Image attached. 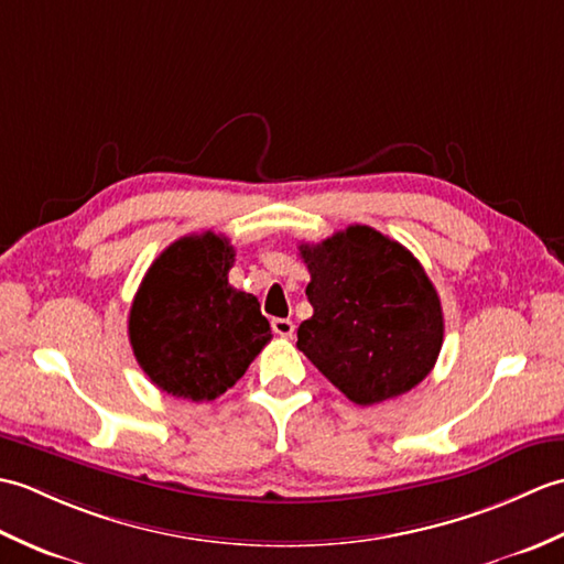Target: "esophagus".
Wrapping results in <instances>:
<instances>
[{
    "instance_id": "34e87169",
    "label": "esophagus",
    "mask_w": 564,
    "mask_h": 564,
    "mask_svg": "<svg viewBox=\"0 0 564 564\" xmlns=\"http://www.w3.org/2000/svg\"><path fill=\"white\" fill-rule=\"evenodd\" d=\"M271 329H273V334H279V337H293V332H295V325L291 319H285V317H275V319H271Z\"/></svg>"
}]
</instances>
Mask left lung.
Returning a JSON list of instances; mask_svg holds the SVG:
<instances>
[{
  "label": "left lung",
  "instance_id": "1",
  "mask_svg": "<svg viewBox=\"0 0 564 564\" xmlns=\"http://www.w3.org/2000/svg\"><path fill=\"white\" fill-rule=\"evenodd\" d=\"M297 249L315 310L297 327V349L361 406L419 386L438 358L443 313L412 251L368 225Z\"/></svg>",
  "mask_w": 564,
  "mask_h": 564
}]
</instances>
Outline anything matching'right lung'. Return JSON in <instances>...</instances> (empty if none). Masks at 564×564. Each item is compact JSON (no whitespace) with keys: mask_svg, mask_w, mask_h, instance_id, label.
Returning a JSON list of instances; mask_svg holds the SVG:
<instances>
[{"mask_svg":"<svg viewBox=\"0 0 564 564\" xmlns=\"http://www.w3.org/2000/svg\"><path fill=\"white\" fill-rule=\"evenodd\" d=\"M235 249L215 232L176 239L135 293L128 337L140 368L174 398L215 400L271 341L251 293L227 283Z\"/></svg>","mask_w":564,"mask_h":564,"instance_id":"obj_1","label":"right lung"}]
</instances>
